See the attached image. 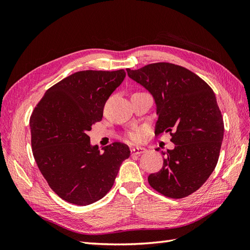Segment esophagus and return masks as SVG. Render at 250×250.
<instances>
[{
  "mask_svg": "<svg viewBox=\"0 0 250 250\" xmlns=\"http://www.w3.org/2000/svg\"><path fill=\"white\" fill-rule=\"evenodd\" d=\"M130 152L132 155H138V154H142L144 152H146V149L143 147H138V148H131Z\"/></svg>",
  "mask_w": 250,
  "mask_h": 250,
  "instance_id": "esophagus-1",
  "label": "esophagus"
}]
</instances>
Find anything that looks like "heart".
I'll list each match as a JSON object with an SVG mask.
<instances>
[{
    "instance_id": "heart-1",
    "label": "heart",
    "mask_w": 250,
    "mask_h": 250,
    "mask_svg": "<svg viewBox=\"0 0 250 250\" xmlns=\"http://www.w3.org/2000/svg\"><path fill=\"white\" fill-rule=\"evenodd\" d=\"M143 134H144V129H141V128H135V129H131L126 133V138L131 143H139L142 140Z\"/></svg>"
}]
</instances>
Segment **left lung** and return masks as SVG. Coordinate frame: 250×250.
I'll return each mask as SVG.
<instances>
[{
    "label": "left lung",
    "instance_id": "obj_1",
    "mask_svg": "<svg viewBox=\"0 0 250 250\" xmlns=\"http://www.w3.org/2000/svg\"><path fill=\"white\" fill-rule=\"evenodd\" d=\"M126 71L154 98L155 135L170 133L175 145L163 152V168L150 174L148 183L166 197H187L208 180L220 154L224 123L213 89L190 70L170 62Z\"/></svg>",
    "mask_w": 250,
    "mask_h": 250
}]
</instances>
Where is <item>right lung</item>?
Returning a JSON list of instances; mask_svg holds the SVG:
<instances>
[{"label":"right lung","mask_w":250,"mask_h":250,"mask_svg":"<svg viewBox=\"0 0 250 250\" xmlns=\"http://www.w3.org/2000/svg\"><path fill=\"white\" fill-rule=\"evenodd\" d=\"M126 76L124 70L80 71L51 86L30 117L34 160L60 198L87 206L115 183L127 145L115 142L100 152L87 132L100 122L105 102Z\"/></svg>","instance_id":"right-lung-1"}]
</instances>
